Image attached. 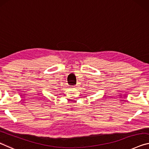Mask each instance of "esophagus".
<instances>
[{
    "label": "esophagus",
    "instance_id": "obj_1",
    "mask_svg": "<svg viewBox=\"0 0 149 149\" xmlns=\"http://www.w3.org/2000/svg\"><path fill=\"white\" fill-rule=\"evenodd\" d=\"M77 85H74V87H77Z\"/></svg>",
    "mask_w": 149,
    "mask_h": 149
}]
</instances>
